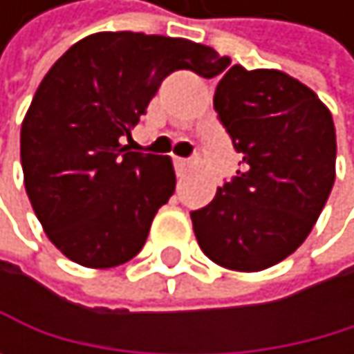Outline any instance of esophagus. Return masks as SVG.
I'll return each mask as SVG.
<instances>
[{
	"instance_id": "34e87169",
	"label": "esophagus",
	"mask_w": 354,
	"mask_h": 354,
	"mask_svg": "<svg viewBox=\"0 0 354 354\" xmlns=\"http://www.w3.org/2000/svg\"><path fill=\"white\" fill-rule=\"evenodd\" d=\"M174 165H176V171H178L180 176H183V174H187V169L191 167V165H189V161H185V159H174Z\"/></svg>"
}]
</instances>
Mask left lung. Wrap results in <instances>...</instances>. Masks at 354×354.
<instances>
[{"mask_svg": "<svg viewBox=\"0 0 354 354\" xmlns=\"http://www.w3.org/2000/svg\"><path fill=\"white\" fill-rule=\"evenodd\" d=\"M214 108L242 169L193 210L199 248L236 272H261L295 252L335 180V127L319 95L280 70L229 67Z\"/></svg>", "mask_w": 354, "mask_h": 354, "instance_id": "1", "label": "left lung"}]
</instances>
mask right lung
<instances>
[{
	"label": "right lung",
	"instance_id": "right-lung-1",
	"mask_svg": "<svg viewBox=\"0 0 354 354\" xmlns=\"http://www.w3.org/2000/svg\"><path fill=\"white\" fill-rule=\"evenodd\" d=\"M229 65L185 37L100 31L67 48L39 82L21 125L25 191L48 240L70 261L106 270L142 250L174 193L169 157L131 153L163 78H212Z\"/></svg>",
	"mask_w": 354,
	"mask_h": 354
}]
</instances>
